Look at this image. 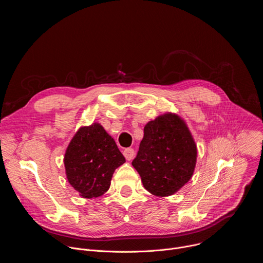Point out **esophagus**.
Listing matches in <instances>:
<instances>
[{
  "mask_svg": "<svg viewBox=\"0 0 263 263\" xmlns=\"http://www.w3.org/2000/svg\"><path fill=\"white\" fill-rule=\"evenodd\" d=\"M124 156H125V158H126L128 161L132 160V158H133V156H134V149L131 148V147L125 148V149H124Z\"/></svg>",
  "mask_w": 263,
  "mask_h": 263,
  "instance_id": "obj_1",
  "label": "esophagus"
}]
</instances>
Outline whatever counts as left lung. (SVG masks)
I'll list each match as a JSON object with an SVG mask.
<instances>
[{
	"instance_id": "obj_1",
	"label": "left lung",
	"mask_w": 263,
	"mask_h": 263,
	"mask_svg": "<svg viewBox=\"0 0 263 263\" xmlns=\"http://www.w3.org/2000/svg\"><path fill=\"white\" fill-rule=\"evenodd\" d=\"M197 157V144L185 121L165 112L144 126L132 165L148 193L168 197L192 179Z\"/></svg>"
}]
</instances>
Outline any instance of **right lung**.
Listing matches in <instances>:
<instances>
[{"label":"right lung","instance_id":"obj_1","mask_svg":"<svg viewBox=\"0 0 263 263\" xmlns=\"http://www.w3.org/2000/svg\"><path fill=\"white\" fill-rule=\"evenodd\" d=\"M68 183L79 196L98 198L110 187L115 171L125 157L103 126L92 123L80 127L69 141L63 158Z\"/></svg>","mask_w":263,"mask_h":263}]
</instances>
